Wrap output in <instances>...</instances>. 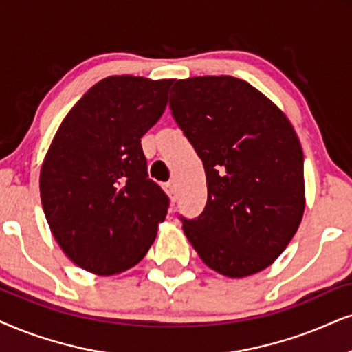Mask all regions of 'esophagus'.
<instances>
[{"mask_svg":"<svg viewBox=\"0 0 352 352\" xmlns=\"http://www.w3.org/2000/svg\"><path fill=\"white\" fill-rule=\"evenodd\" d=\"M164 190H166V193L168 195V198H170L172 201H175V199H177V186H175V182L170 180V182H167V184H164Z\"/></svg>","mask_w":352,"mask_h":352,"instance_id":"obj_1","label":"esophagus"}]
</instances>
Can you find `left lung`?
<instances>
[{"instance_id":"1","label":"left lung","mask_w":352,"mask_h":352,"mask_svg":"<svg viewBox=\"0 0 352 352\" xmlns=\"http://www.w3.org/2000/svg\"><path fill=\"white\" fill-rule=\"evenodd\" d=\"M173 118L206 172L208 201L184 232L209 268L243 278L268 268L305 209L304 153L286 115L232 76L173 84Z\"/></svg>"}]
</instances>
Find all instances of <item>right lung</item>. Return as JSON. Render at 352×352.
Segmentation results:
<instances>
[{"label": "right lung", "mask_w": 352, "mask_h": 352, "mask_svg": "<svg viewBox=\"0 0 352 352\" xmlns=\"http://www.w3.org/2000/svg\"><path fill=\"white\" fill-rule=\"evenodd\" d=\"M173 79H102L69 110L40 170L53 237L89 273L130 270L153 245L168 198L148 179L141 138L162 117Z\"/></svg>", "instance_id": "right-lung-1"}]
</instances>
